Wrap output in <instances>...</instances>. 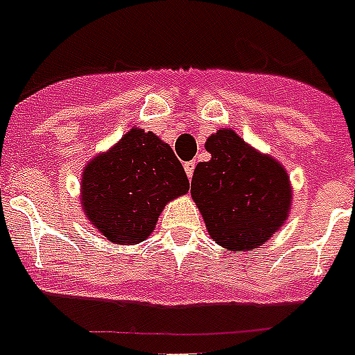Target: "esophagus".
Here are the masks:
<instances>
[{"label": "esophagus", "mask_w": 355, "mask_h": 355, "mask_svg": "<svg viewBox=\"0 0 355 355\" xmlns=\"http://www.w3.org/2000/svg\"><path fill=\"white\" fill-rule=\"evenodd\" d=\"M195 166H196V164L193 162V160H189V162L184 164V169H186L187 178H191V177H193V171H195Z\"/></svg>", "instance_id": "1"}]
</instances>
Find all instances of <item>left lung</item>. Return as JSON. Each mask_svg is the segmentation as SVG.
<instances>
[{"mask_svg": "<svg viewBox=\"0 0 355 355\" xmlns=\"http://www.w3.org/2000/svg\"><path fill=\"white\" fill-rule=\"evenodd\" d=\"M205 150L211 160L195 168L191 195L211 238L229 251H249L267 242L291 209L285 169L233 130H218Z\"/></svg>", "mask_w": 355, "mask_h": 355, "instance_id": "1", "label": "left lung"}]
</instances>
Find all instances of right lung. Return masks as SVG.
I'll list each match as a JSON object with an SVG mask.
<instances>
[{
	"mask_svg": "<svg viewBox=\"0 0 355 355\" xmlns=\"http://www.w3.org/2000/svg\"><path fill=\"white\" fill-rule=\"evenodd\" d=\"M83 209L113 243L150 236L164 205L189 189L180 160L151 132L133 128L83 173Z\"/></svg>",
	"mask_w": 355,
	"mask_h": 355,
	"instance_id": "right-lung-1",
	"label": "right lung"
}]
</instances>
